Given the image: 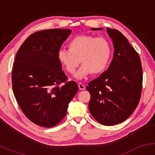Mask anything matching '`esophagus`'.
Masks as SVG:
<instances>
[{
	"label": "esophagus",
	"instance_id": "1",
	"mask_svg": "<svg viewBox=\"0 0 155 155\" xmlns=\"http://www.w3.org/2000/svg\"><path fill=\"white\" fill-rule=\"evenodd\" d=\"M78 86H79V88L80 90H85V86H84V85L82 83L79 82V84H78Z\"/></svg>",
	"mask_w": 155,
	"mask_h": 155
}]
</instances>
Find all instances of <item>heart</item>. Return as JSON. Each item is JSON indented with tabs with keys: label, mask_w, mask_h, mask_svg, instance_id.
Instances as JSON below:
<instances>
[{
	"label": "heart",
	"mask_w": 155,
	"mask_h": 155,
	"mask_svg": "<svg viewBox=\"0 0 155 155\" xmlns=\"http://www.w3.org/2000/svg\"><path fill=\"white\" fill-rule=\"evenodd\" d=\"M68 49L58 52V59L65 70L74 74L81 62L82 66L76 74L82 79L92 73L100 74L106 69L112 54L111 44L104 37L79 35L74 37L68 44Z\"/></svg>",
	"instance_id": "obj_1"
}]
</instances>
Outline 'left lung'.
Segmentation results:
<instances>
[{
  "instance_id": "8db88e82",
  "label": "left lung",
  "mask_w": 155,
  "mask_h": 155,
  "mask_svg": "<svg viewBox=\"0 0 155 155\" xmlns=\"http://www.w3.org/2000/svg\"><path fill=\"white\" fill-rule=\"evenodd\" d=\"M93 31L101 28H92ZM113 41L114 58L108 70L89 82V109L101 124L114 125L134 111L142 91L143 71L139 54L120 31L107 28Z\"/></svg>"
}]
</instances>
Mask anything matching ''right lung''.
<instances>
[{
    "instance_id": "right-lung-1",
    "label": "right lung",
    "mask_w": 155,
    "mask_h": 155,
    "mask_svg": "<svg viewBox=\"0 0 155 155\" xmlns=\"http://www.w3.org/2000/svg\"><path fill=\"white\" fill-rule=\"evenodd\" d=\"M68 29L35 32L17 51L12 74V90L27 118L37 125L51 127L65 117L69 103L79 87L68 81L58 59Z\"/></svg>"
}]
</instances>
